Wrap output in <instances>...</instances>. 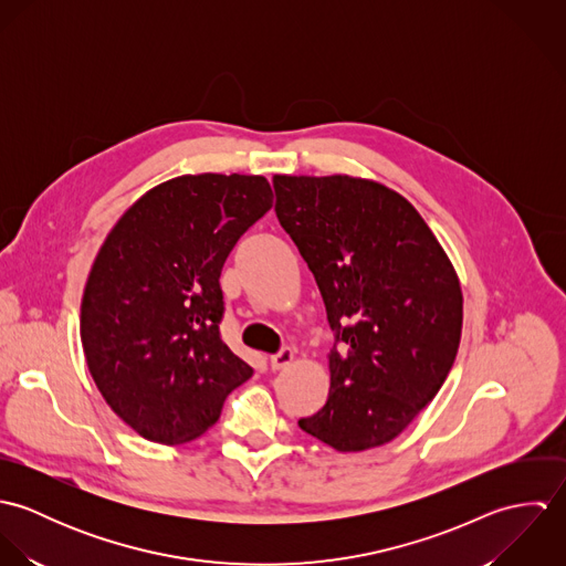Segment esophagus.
I'll use <instances>...</instances> for the list:
<instances>
[{
  "label": "esophagus",
  "instance_id": "1",
  "mask_svg": "<svg viewBox=\"0 0 566 566\" xmlns=\"http://www.w3.org/2000/svg\"><path fill=\"white\" fill-rule=\"evenodd\" d=\"M294 361V350L292 348H281L276 355H272L270 357V366H272V370H281V368H285V366H290Z\"/></svg>",
  "mask_w": 566,
  "mask_h": 566
}]
</instances>
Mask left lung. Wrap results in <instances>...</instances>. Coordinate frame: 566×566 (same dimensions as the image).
<instances>
[{
	"label": "left lung",
	"mask_w": 566,
	"mask_h": 566,
	"mask_svg": "<svg viewBox=\"0 0 566 566\" xmlns=\"http://www.w3.org/2000/svg\"><path fill=\"white\" fill-rule=\"evenodd\" d=\"M335 331L331 390L298 427L339 453L395 440L442 388L462 337V287L420 213L390 187L335 176L272 178Z\"/></svg>",
	"instance_id": "obj_1"
}]
</instances>
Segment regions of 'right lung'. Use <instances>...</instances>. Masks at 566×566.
Segmentation results:
<instances>
[{"label": "right lung", "mask_w": 566, "mask_h": 566, "mask_svg": "<svg viewBox=\"0 0 566 566\" xmlns=\"http://www.w3.org/2000/svg\"><path fill=\"white\" fill-rule=\"evenodd\" d=\"M270 207L263 176L185 174L144 193L102 243L82 294V348L104 401L146 440H196L252 377L220 335V274Z\"/></svg>", "instance_id": "right-lung-1"}]
</instances>
